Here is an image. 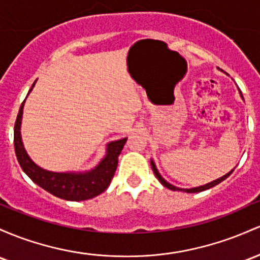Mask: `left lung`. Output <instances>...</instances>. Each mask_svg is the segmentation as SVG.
Wrapping results in <instances>:
<instances>
[{"label": "left lung", "instance_id": "obj_1", "mask_svg": "<svg viewBox=\"0 0 260 260\" xmlns=\"http://www.w3.org/2000/svg\"><path fill=\"white\" fill-rule=\"evenodd\" d=\"M239 92H241V91H239ZM241 96H242V92H241ZM242 99H243V96H242ZM150 164H152V169H153L154 174H155L156 179H158V180L160 181L161 184L164 185L165 187H168V189H170V190H173V191H176V190H179V191H185V192H189V193H193V192H200V191H204V190L211 189V187H213V186H215V185H217V184H219V182H221V181H223L224 179H227L228 176H230L231 174L233 173V170H235V169H233V170H231L230 173H227L226 175H223V176H222V178L217 179V180H213V181H211V182H209V184H206V185H202V186H199V187H192V189H180V187H176V186H174V185L169 184V182H168L167 180H164V179H162V176L160 175V174H159L158 169H156L155 164H154V161H153V160H150Z\"/></svg>", "mask_w": 260, "mask_h": 260}]
</instances>
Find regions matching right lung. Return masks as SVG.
<instances>
[{
    "mask_svg": "<svg viewBox=\"0 0 260 260\" xmlns=\"http://www.w3.org/2000/svg\"><path fill=\"white\" fill-rule=\"evenodd\" d=\"M36 84V82H34ZM34 84L30 87L32 91ZM28 92V93H29ZM28 96V95H27ZM25 101V100H24ZM24 101L22 102L14 123V152L22 170L33 182L51 195L69 201H84L100 195L107 189L118 164V155L123 149L127 138L107 144L106 155L96 168L85 173H54L42 169L29 158L21 137V122Z\"/></svg>",
    "mask_w": 260,
    "mask_h": 260,
    "instance_id": "1",
    "label": "right lung"
}]
</instances>
